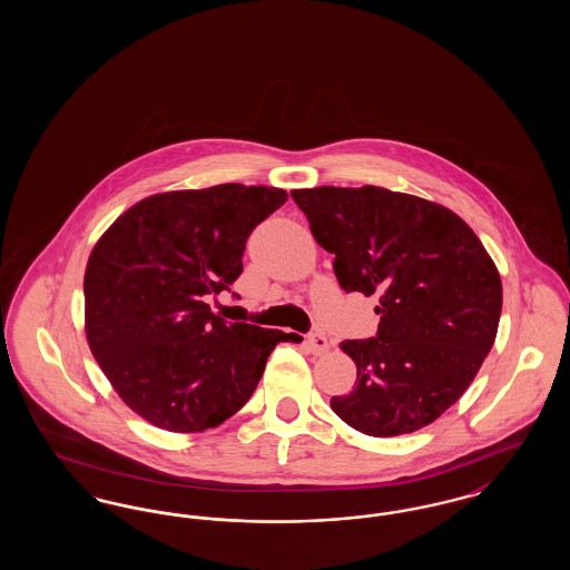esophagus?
<instances>
[{
    "mask_svg": "<svg viewBox=\"0 0 570 570\" xmlns=\"http://www.w3.org/2000/svg\"><path fill=\"white\" fill-rule=\"evenodd\" d=\"M307 346H309V351L314 354H323L328 351V337H326L325 333H312L309 337H307Z\"/></svg>",
    "mask_w": 570,
    "mask_h": 570,
    "instance_id": "obj_1",
    "label": "esophagus"
}]
</instances>
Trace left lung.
<instances>
[{
  "label": "left lung",
  "mask_w": 570,
  "mask_h": 570,
  "mask_svg": "<svg viewBox=\"0 0 570 570\" xmlns=\"http://www.w3.org/2000/svg\"><path fill=\"white\" fill-rule=\"evenodd\" d=\"M346 293L376 295L379 333L346 340L356 386L333 412L376 438L410 434L453 406L488 356L502 284L472 228L419 196L365 188L291 191Z\"/></svg>",
  "instance_id": "obj_1"
}]
</instances>
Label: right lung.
<instances>
[{
    "instance_id": "1",
    "label": "right lung",
    "mask_w": 570,
    "mask_h": 570,
    "mask_svg": "<svg viewBox=\"0 0 570 570\" xmlns=\"http://www.w3.org/2000/svg\"><path fill=\"white\" fill-rule=\"evenodd\" d=\"M286 191L224 184L164 191L126 214L85 269V333L119 397L151 425L205 432L252 397L293 333L226 323L207 297L230 293L252 230ZM237 297V295H235Z\"/></svg>"
}]
</instances>
